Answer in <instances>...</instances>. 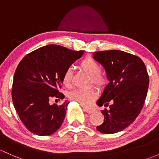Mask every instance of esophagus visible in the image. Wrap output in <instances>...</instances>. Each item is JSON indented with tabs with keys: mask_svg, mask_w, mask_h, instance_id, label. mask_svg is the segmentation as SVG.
<instances>
[{
	"mask_svg": "<svg viewBox=\"0 0 159 159\" xmlns=\"http://www.w3.org/2000/svg\"><path fill=\"white\" fill-rule=\"evenodd\" d=\"M84 111H85L86 113H93V111H94V110H93V109H91V108L84 107Z\"/></svg>",
	"mask_w": 159,
	"mask_h": 159,
	"instance_id": "esophagus-1",
	"label": "esophagus"
}]
</instances>
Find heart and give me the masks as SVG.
Masks as SVG:
<instances>
[{
  "mask_svg": "<svg viewBox=\"0 0 159 159\" xmlns=\"http://www.w3.org/2000/svg\"><path fill=\"white\" fill-rule=\"evenodd\" d=\"M79 67L84 72L91 77V83L98 88H102L107 84V76L101 72L99 65L91 58H85L79 63ZM62 81L64 85L69 87L71 82V71L67 69L63 75ZM97 93L93 89L74 90L68 93V98L71 101L77 102L82 106H88L95 99Z\"/></svg>",
  "mask_w": 159,
  "mask_h": 159,
  "instance_id": "heart-1",
  "label": "heart"
}]
</instances>
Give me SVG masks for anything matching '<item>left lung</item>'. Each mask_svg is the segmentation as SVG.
<instances>
[{
    "label": "left lung",
    "mask_w": 159,
    "mask_h": 159,
    "mask_svg": "<svg viewBox=\"0 0 159 159\" xmlns=\"http://www.w3.org/2000/svg\"><path fill=\"white\" fill-rule=\"evenodd\" d=\"M93 58L103 66L109 83L97 101L103 123L97 129L105 134L122 131L133 123L143 109L148 92V75L144 62L138 56L120 50L97 52Z\"/></svg>",
    "instance_id": "obj_1"
}]
</instances>
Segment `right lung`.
<instances>
[{
  "mask_svg": "<svg viewBox=\"0 0 159 159\" xmlns=\"http://www.w3.org/2000/svg\"><path fill=\"white\" fill-rule=\"evenodd\" d=\"M84 52L49 45L29 53L19 63L13 76L12 100L20 119L31 133L49 136L61 126L69 102L51 105L49 101L65 98L58 91L63 75Z\"/></svg>",
  "mask_w": 159,
  "mask_h": 159,
  "instance_id": "obj_1",
  "label": "right lung"
}]
</instances>
